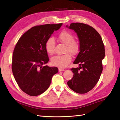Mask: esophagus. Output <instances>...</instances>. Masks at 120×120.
I'll return each mask as SVG.
<instances>
[{"label":"esophagus","instance_id":"obj_1","mask_svg":"<svg viewBox=\"0 0 120 120\" xmlns=\"http://www.w3.org/2000/svg\"><path fill=\"white\" fill-rule=\"evenodd\" d=\"M58 70H59V72H61V71H64V70L63 69V68H59Z\"/></svg>","mask_w":120,"mask_h":120}]
</instances>
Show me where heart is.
Masks as SVG:
<instances>
[{
    "instance_id": "heart-1",
    "label": "heart",
    "mask_w": 120,
    "mask_h": 120,
    "mask_svg": "<svg viewBox=\"0 0 120 120\" xmlns=\"http://www.w3.org/2000/svg\"><path fill=\"white\" fill-rule=\"evenodd\" d=\"M58 40L60 42L65 45L64 52H67L63 55H57L51 59L52 64L59 68H64L69 64L72 60V55H77L80 49V44L77 41L74 40V35L68 31H62L58 35ZM55 46V41L52 38H49L45 42V47L46 52L49 55H53L54 53Z\"/></svg>"
}]
</instances>
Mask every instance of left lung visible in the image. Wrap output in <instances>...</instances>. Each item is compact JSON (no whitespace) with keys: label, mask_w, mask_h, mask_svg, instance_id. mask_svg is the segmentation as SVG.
I'll use <instances>...</instances> for the list:
<instances>
[{"label":"left lung","mask_w":120,"mask_h":120,"mask_svg":"<svg viewBox=\"0 0 120 120\" xmlns=\"http://www.w3.org/2000/svg\"><path fill=\"white\" fill-rule=\"evenodd\" d=\"M66 27L76 33L80 44L79 52L73 62L80 67L71 69L74 75L68 85L76 93H86L95 86L100 78L105 47L100 34L92 27L80 22Z\"/></svg>","instance_id":"left-lung-1"}]
</instances>
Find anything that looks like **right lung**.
Wrapping results in <instances>:
<instances>
[{"label":"right lung","instance_id":"1","mask_svg":"<svg viewBox=\"0 0 120 120\" xmlns=\"http://www.w3.org/2000/svg\"><path fill=\"white\" fill-rule=\"evenodd\" d=\"M62 25L34 26L20 38L15 46L12 57L13 74L21 90L30 96H38L46 91L53 75L58 72L57 67L42 66L49 61L45 42Z\"/></svg>","mask_w":120,"mask_h":120}]
</instances>
